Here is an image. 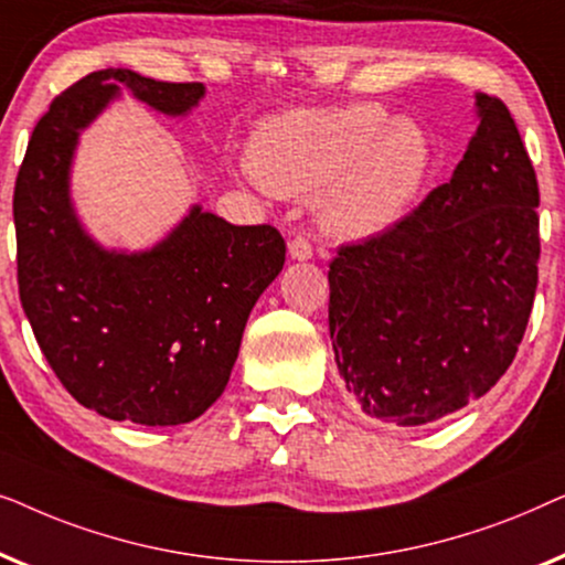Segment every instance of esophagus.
<instances>
[{
	"label": "esophagus",
	"mask_w": 565,
	"mask_h": 565,
	"mask_svg": "<svg viewBox=\"0 0 565 565\" xmlns=\"http://www.w3.org/2000/svg\"><path fill=\"white\" fill-rule=\"evenodd\" d=\"M288 254H290V259L306 262V259L313 257V246H311V242H308V238L296 236V238H292V242L288 244Z\"/></svg>",
	"instance_id": "esophagus-1"
}]
</instances>
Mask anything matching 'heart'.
Instances as JSON below:
<instances>
[{
    "instance_id": "obj_1",
    "label": "heart",
    "mask_w": 565,
    "mask_h": 565,
    "mask_svg": "<svg viewBox=\"0 0 565 565\" xmlns=\"http://www.w3.org/2000/svg\"><path fill=\"white\" fill-rule=\"evenodd\" d=\"M435 151L419 122L377 103L308 107L262 122L246 172L280 195L319 186V215L347 236L396 226L419 200Z\"/></svg>"
}]
</instances>
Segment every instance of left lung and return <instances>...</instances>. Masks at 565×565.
Masks as SVG:
<instances>
[{
	"label": "left lung",
	"instance_id": "1",
	"mask_svg": "<svg viewBox=\"0 0 565 565\" xmlns=\"http://www.w3.org/2000/svg\"><path fill=\"white\" fill-rule=\"evenodd\" d=\"M478 128L450 182L329 265L344 388L373 419L422 427L491 391L537 288V177L512 113L476 95Z\"/></svg>",
	"mask_w": 565,
	"mask_h": 565
}]
</instances>
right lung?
Instances as JSON below:
<instances>
[{"label": "right lung", "mask_w": 565, "mask_h": 565, "mask_svg": "<svg viewBox=\"0 0 565 565\" xmlns=\"http://www.w3.org/2000/svg\"><path fill=\"white\" fill-rule=\"evenodd\" d=\"M120 89L169 118L205 95L130 68L92 72L38 120L14 182L18 285L41 352L82 406L146 427L188 424L226 388L254 303L285 265L273 226L192 205L151 249L95 242L72 203L79 136Z\"/></svg>", "instance_id": "1"}]
</instances>
